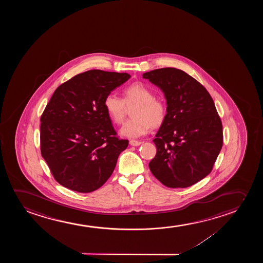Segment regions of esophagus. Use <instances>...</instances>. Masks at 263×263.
<instances>
[{
  "mask_svg": "<svg viewBox=\"0 0 263 263\" xmlns=\"http://www.w3.org/2000/svg\"><path fill=\"white\" fill-rule=\"evenodd\" d=\"M142 144V142L140 141L137 140H130L129 144L130 145H132V146H137V145H140Z\"/></svg>",
  "mask_w": 263,
  "mask_h": 263,
  "instance_id": "esophagus-1",
  "label": "esophagus"
}]
</instances>
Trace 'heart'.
<instances>
[{"label": "heart", "instance_id": "obj_1", "mask_svg": "<svg viewBox=\"0 0 263 263\" xmlns=\"http://www.w3.org/2000/svg\"><path fill=\"white\" fill-rule=\"evenodd\" d=\"M124 99L109 93L104 100L105 110L112 122L120 124L126 115V105L136 104L131 110L132 119L124 123L120 135L128 138L143 137L151 130L152 126L162 125L167 114L163 101L154 97V93L144 83H136L123 91Z\"/></svg>", "mask_w": 263, "mask_h": 263}]
</instances>
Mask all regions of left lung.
<instances>
[{
    "label": "left lung",
    "instance_id": "left-lung-1",
    "mask_svg": "<svg viewBox=\"0 0 263 263\" xmlns=\"http://www.w3.org/2000/svg\"><path fill=\"white\" fill-rule=\"evenodd\" d=\"M143 78L161 89L167 104L153 140L157 152L150 171L166 187H190L211 173L223 145L214 101L205 87L180 69H155Z\"/></svg>",
    "mask_w": 263,
    "mask_h": 263
}]
</instances>
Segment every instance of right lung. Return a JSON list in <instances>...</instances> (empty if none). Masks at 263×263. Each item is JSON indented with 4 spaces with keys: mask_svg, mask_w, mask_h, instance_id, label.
<instances>
[{
    "mask_svg": "<svg viewBox=\"0 0 263 263\" xmlns=\"http://www.w3.org/2000/svg\"><path fill=\"white\" fill-rule=\"evenodd\" d=\"M130 77L90 70L54 90L40 119V149L62 186L89 193L111 175L128 140L116 137L104 100Z\"/></svg>",
    "mask_w": 263,
    "mask_h": 263,
    "instance_id": "1",
    "label": "right lung"
}]
</instances>
